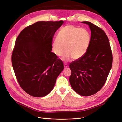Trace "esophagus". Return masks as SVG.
<instances>
[{
  "label": "esophagus",
  "mask_w": 122,
  "mask_h": 122,
  "mask_svg": "<svg viewBox=\"0 0 122 122\" xmlns=\"http://www.w3.org/2000/svg\"><path fill=\"white\" fill-rule=\"evenodd\" d=\"M63 65H64V68H66V67H67V66H68V65L67 64V63H64Z\"/></svg>",
  "instance_id": "34e87169"
}]
</instances>
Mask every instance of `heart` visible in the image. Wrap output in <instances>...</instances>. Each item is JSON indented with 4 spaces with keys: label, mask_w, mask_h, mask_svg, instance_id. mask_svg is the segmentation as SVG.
<instances>
[{
    "label": "heart",
    "mask_w": 122,
    "mask_h": 122,
    "mask_svg": "<svg viewBox=\"0 0 122 122\" xmlns=\"http://www.w3.org/2000/svg\"><path fill=\"white\" fill-rule=\"evenodd\" d=\"M90 35L84 29L68 25L59 30L57 37L52 43V49L56 55L61 56L66 49L67 51L62 57L65 61L73 58L79 59L85 55L90 42Z\"/></svg>",
    "instance_id": "b5f03b06"
}]
</instances>
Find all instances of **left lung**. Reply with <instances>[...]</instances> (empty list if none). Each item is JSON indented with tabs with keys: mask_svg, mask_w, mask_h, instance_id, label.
Segmentation results:
<instances>
[{
	"mask_svg": "<svg viewBox=\"0 0 122 122\" xmlns=\"http://www.w3.org/2000/svg\"><path fill=\"white\" fill-rule=\"evenodd\" d=\"M91 39L88 49L83 57L69 65L71 70L69 81L79 95L89 96L98 92L106 83L111 69L113 56L109 38L101 28L89 22Z\"/></svg>",
	"mask_w": 122,
	"mask_h": 122,
	"instance_id": "left-lung-1",
	"label": "left lung"
}]
</instances>
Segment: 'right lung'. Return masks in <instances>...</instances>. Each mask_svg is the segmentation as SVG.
I'll list each match as a JSON object with an SVG mask.
<instances>
[{
	"instance_id": "1",
	"label": "right lung",
	"mask_w": 122,
	"mask_h": 122,
	"mask_svg": "<svg viewBox=\"0 0 122 122\" xmlns=\"http://www.w3.org/2000/svg\"><path fill=\"white\" fill-rule=\"evenodd\" d=\"M63 21H40L23 30L12 51V64L20 86L35 97L52 90L64 69L63 62L52 52L55 33Z\"/></svg>"
}]
</instances>
